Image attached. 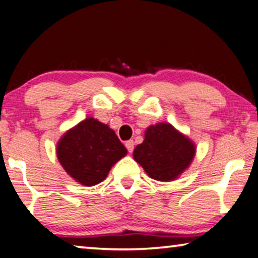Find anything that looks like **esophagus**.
I'll list each match as a JSON object with an SVG mask.
<instances>
[{"mask_svg":"<svg viewBox=\"0 0 258 258\" xmlns=\"http://www.w3.org/2000/svg\"><path fill=\"white\" fill-rule=\"evenodd\" d=\"M125 147H126V150H128L130 153H132V152L134 151V147H135V143H134L133 139H130V141L125 142Z\"/></svg>","mask_w":258,"mask_h":258,"instance_id":"1","label":"esophagus"}]
</instances>
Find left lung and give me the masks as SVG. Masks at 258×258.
Listing matches in <instances>:
<instances>
[{"label": "left lung", "instance_id": "left-lung-1", "mask_svg": "<svg viewBox=\"0 0 258 258\" xmlns=\"http://www.w3.org/2000/svg\"><path fill=\"white\" fill-rule=\"evenodd\" d=\"M196 154V146L169 123L147 128L145 139L134 150V159L144 168L151 178L160 181L174 180Z\"/></svg>", "mask_w": 258, "mask_h": 258}]
</instances>
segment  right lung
Returning a JSON list of instances; mask_svg holds the SVG:
<instances>
[{
  "instance_id": "1",
  "label": "right lung",
  "mask_w": 258,
  "mask_h": 258,
  "mask_svg": "<svg viewBox=\"0 0 258 258\" xmlns=\"http://www.w3.org/2000/svg\"><path fill=\"white\" fill-rule=\"evenodd\" d=\"M126 154L119 138L94 117H88L67 132L57 145V157L79 183L92 186L103 181L109 169Z\"/></svg>"
}]
</instances>
